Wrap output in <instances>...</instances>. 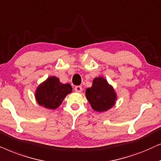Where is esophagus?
<instances>
[{
    "instance_id": "esophagus-1",
    "label": "esophagus",
    "mask_w": 161,
    "mask_h": 161,
    "mask_svg": "<svg viewBox=\"0 0 161 161\" xmlns=\"http://www.w3.org/2000/svg\"><path fill=\"white\" fill-rule=\"evenodd\" d=\"M74 90L76 93H81V92L82 91V87L81 86H76L75 87Z\"/></svg>"
}]
</instances>
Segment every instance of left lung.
Instances as JSON below:
<instances>
[{
    "mask_svg": "<svg viewBox=\"0 0 161 161\" xmlns=\"http://www.w3.org/2000/svg\"><path fill=\"white\" fill-rule=\"evenodd\" d=\"M85 96L92 109L99 113L112 108L117 99L114 88L102 76L93 79L92 87L86 89Z\"/></svg>",
    "mask_w": 161,
    "mask_h": 161,
    "instance_id": "1",
    "label": "left lung"
}]
</instances>
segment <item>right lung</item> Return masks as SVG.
Masks as SVG:
<instances>
[{
    "instance_id": "right-lung-1",
    "label": "right lung",
    "mask_w": 161,
    "mask_h": 161,
    "mask_svg": "<svg viewBox=\"0 0 161 161\" xmlns=\"http://www.w3.org/2000/svg\"><path fill=\"white\" fill-rule=\"evenodd\" d=\"M70 84H63L59 78L50 76L37 87L35 98L40 106L54 110L60 105L68 94L72 92Z\"/></svg>"
}]
</instances>
